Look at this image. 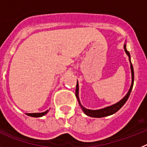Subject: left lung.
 <instances>
[{
  "instance_id": "obj_1",
  "label": "left lung",
  "mask_w": 147,
  "mask_h": 147,
  "mask_svg": "<svg viewBox=\"0 0 147 147\" xmlns=\"http://www.w3.org/2000/svg\"><path fill=\"white\" fill-rule=\"evenodd\" d=\"M123 48H124V50L127 53V55L129 56V60L130 62V67H131V72H132V84H131V86L129 88V90L128 91L127 94L125 95L124 98L123 99H121L120 101H118V103L113 104L112 106H109V107H107L105 108H103V109H96V110H92V109H86L85 107H83L81 105L80 100H79V96H78V84L77 81V85H76V89H75V95H76V98H77L78 100L79 105L81 106V109H82L83 112L86 115L89 116V117H92V118H103V117H106V116H109L111 115L114 114L116 112H118L121 107L124 105V104L127 102V100H128L129 97L130 95V93L132 89V86H133V83H134V70H133V66H132V63H131V59H130V54L129 52L127 50V48H126V43L123 46Z\"/></svg>"
}]
</instances>
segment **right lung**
Returning <instances> with one entry per match:
<instances>
[{
  "label": "right lung",
  "mask_w": 147,
  "mask_h": 147,
  "mask_svg": "<svg viewBox=\"0 0 147 147\" xmlns=\"http://www.w3.org/2000/svg\"><path fill=\"white\" fill-rule=\"evenodd\" d=\"M48 112H49V110H47L46 112H40V113H28L27 115L31 116V117H35V118H38V117H42V116L45 115Z\"/></svg>",
  "instance_id": "1"
}]
</instances>
